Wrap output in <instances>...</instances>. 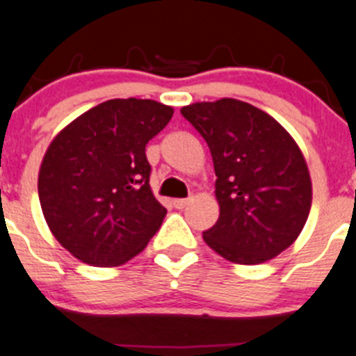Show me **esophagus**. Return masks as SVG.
I'll use <instances>...</instances> for the list:
<instances>
[{"label": "esophagus", "mask_w": 356, "mask_h": 356, "mask_svg": "<svg viewBox=\"0 0 356 356\" xmlns=\"http://www.w3.org/2000/svg\"><path fill=\"white\" fill-rule=\"evenodd\" d=\"M188 202H190V199H175L173 206L177 207V209H183V207H185Z\"/></svg>", "instance_id": "esophagus-1"}]
</instances>
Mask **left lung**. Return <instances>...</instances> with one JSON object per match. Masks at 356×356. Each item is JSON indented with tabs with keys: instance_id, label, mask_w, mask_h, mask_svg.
I'll return each instance as SVG.
<instances>
[{
	"instance_id": "1",
	"label": "left lung",
	"mask_w": 356,
	"mask_h": 356,
	"mask_svg": "<svg viewBox=\"0 0 356 356\" xmlns=\"http://www.w3.org/2000/svg\"><path fill=\"white\" fill-rule=\"evenodd\" d=\"M181 115L200 133L216 173L220 218L204 242L238 265L286 251L312 207L308 166L293 136L266 112L235 98L199 102Z\"/></svg>"
}]
</instances>
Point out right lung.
<instances>
[{
    "label": "right lung",
    "mask_w": 356,
    "mask_h": 356,
    "mask_svg": "<svg viewBox=\"0 0 356 356\" xmlns=\"http://www.w3.org/2000/svg\"><path fill=\"white\" fill-rule=\"evenodd\" d=\"M156 100L115 98L74 119L48 147L38 177L55 238L83 263L135 258L166 216L150 190L145 145L173 118Z\"/></svg>",
    "instance_id": "obj_1"
}]
</instances>
